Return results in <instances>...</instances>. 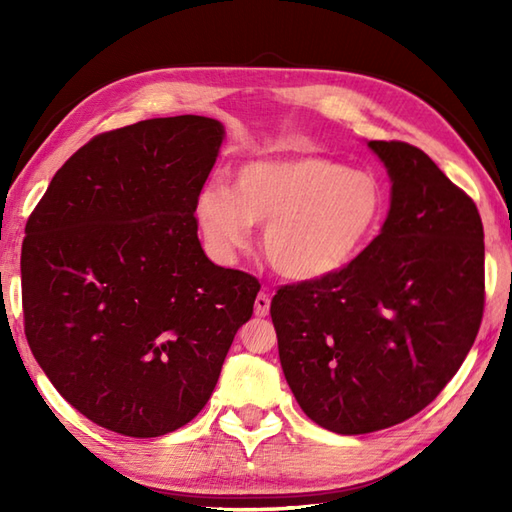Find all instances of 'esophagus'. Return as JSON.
I'll return each mask as SVG.
<instances>
[{
    "mask_svg": "<svg viewBox=\"0 0 512 512\" xmlns=\"http://www.w3.org/2000/svg\"><path fill=\"white\" fill-rule=\"evenodd\" d=\"M270 312V295L268 292H259L255 299V317H266Z\"/></svg>",
    "mask_w": 512,
    "mask_h": 512,
    "instance_id": "1",
    "label": "esophagus"
}]
</instances>
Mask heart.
I'll return each mask as SVG.
<instances>
[{
	"mask_svg": "<svg viewBox=\"0 0 512 512\" xmlns=\"http://www.w3.org/2000/svg\"><path fill=\"white\" fill-rule=\"evenodd\" d=\"M385 211L374 173L314 154L248 162L233 191L213 182L195 200V220L217 259L231 262L248 248L253 224H266L264 255L290 281L341 273L376 237Z\"/></svg>",
	"mask_w": 512,
	"mask_h": 512,
	"instance_id": "1",
	"label": "heart"
}]
</instances>
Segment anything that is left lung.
Masks as SVG:
<instances>
[{"label":"left lung","mask_w":512,"mask_h":512,"mask_svg":"<svg viewBox=\"0 0 512 512\" xmlns=\"http://www.w3.org/2000/svg\"><path fill=\"white\" fill-rule=\"evenodd\" d=\"M391 178L383 231L341 273L279 286V361L319 427L358 436L416 416L458 372L484 314L475 202L422 149L369 140Z\"/></svg>","instance_id":"8db88e82"}]
</instances>
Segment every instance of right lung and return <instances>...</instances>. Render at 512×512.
Returning a JSON list of instances; mask_svg holds the SVG:
<instances>
[{
    "label": "right lung",
    "instance_id": "1",
    "mask_svg": "<svg viewBox=\"0 0 512 512\" xmlns=\"http://www.w3.org/2000/svg\"><path fill=\"white\" fill-rule=\"evenodd\" d=\"M222 138L220 121L193 114L94 136L26 222L30 350L76 411L121 436L198 416L262 288L198 239L195 200Z\"/></svg>",
    "mask_w": 512,
    "mask_h": 512
}]
</instances>
